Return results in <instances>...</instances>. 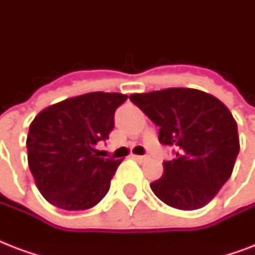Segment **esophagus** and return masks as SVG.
<instances>
[{"instance_id":"34e87169","label":"esophagus","mask_w":255,"mask_h":255,"mask_svg":"<svg viewBox=\"0 0 255 255\" xmlns=\"http://www.w3.org/2000/svg\"><path fill=\"white\" fill-rule=\"evenodd\" d=\"M132 157H133L135 160H139V161H144V160L148 159L147 155H133Z\"/></svg>"}]
</instances>
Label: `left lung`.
Instances as JSON below:
<instances>
[{
	"label": "left lung",
	"instance_id": "obj_1",
	"mask_svg": "<svg viewBox=\"0 0 255 255\" xmlns=\"http://www.w3.org/2000/svg\"><path fill=\"white\" fill-rule=\"evenodd\" d=\"M160 128L159 141L173 147L152 192L181 210L205 206L233 172L240 152L237 123L217 98L193 88H167L129 96Z\"/></svg>",
	"mask_w": 255,
	"mask_h": 255
}]
</instances>
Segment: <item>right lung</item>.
Here are the masks:
<instances>
[{"label":"right lung","instance_id":"right-lung-1","mask_svg":"<svg viewBox=\"0 0 255 255\" xmlns=\"http://www.w3.org/2000/svg\"><path fill=\"white\" fill-rule=\"evenodd\" d=\"M128 96L90 92L45 108L26 140L27 160L42 196L63 210H86L107 194L119 164L99 157L95 144L115 127L116 108Z\"/></svg>","mask_w":255,"mask_h":255}]
</instances>
